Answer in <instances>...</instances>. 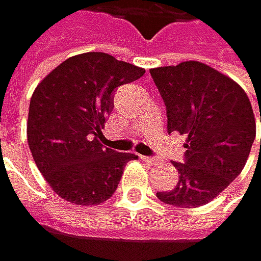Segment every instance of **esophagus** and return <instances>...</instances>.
Listing matches in <instances>:
<instances>
[{
    "label": "esophagus",
    "mask_w": 261,
    "mask_h": 261,
    "mask_svg": "<svg viewBox=\"0 0 261 261\" xmlns=\"http://www.w3.org/2000/svg\"><path fill=\"white\" fill-rule=\"evenodd\" d=\"M142 159L145 161V162H148V164H151V165H154V164H158V158H154V156H142Z\"/></svg>",
    "instance_id": "34e87169"
}]
</instances>
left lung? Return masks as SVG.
Masks as SVG:
<instances>
[{
    "label": "left lung",
    "instance_id": "1",
    "mask_svg": "<svg viewBox=\"0 0 261 261\" xmlns=\"http://www.w3.org/2000/svg\"><path fill=\"white\" fill-rule=\"evenodd\" d=\"M150 73L167 107L168 133L188 136L184 162H174L179 184L158 197L179 208L202 206L219 196L248 161L255 139L251 102L239 84L197 61Z\"/></svg>",
    "mask_w": 261,
    "mask_h": 261
}]
</instances>
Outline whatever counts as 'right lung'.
<instances>
[{"label": "right lung", "instance_id": "add662e5", "mask_svg": "<svg viewBox=\"0 0 261 261\" xmlns=\"http://www.w3.org/2000/svg\"><path fill=\"white\" fill-rule=\"evenodd\" d=\"M144 68L90 51L59 64L32 94L27 142L35 164L53 191L74 205L110 199L133 153L103 147L102 135L114 107V91L138 81Z\"/></svg>", "mask_w": 261, "mask_h": 261}]
</instances>
